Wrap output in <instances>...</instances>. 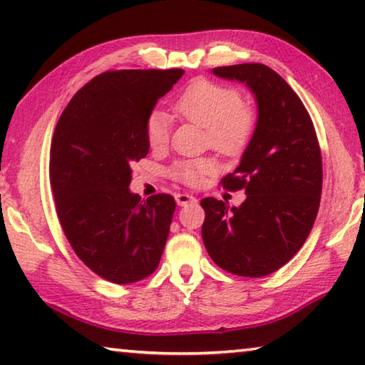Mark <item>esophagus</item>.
I'll return each mask as SVG.
<instances>
[{
  "mask_svg": "<svg viewBox=\"0 0 365 365\" xmlns=\"http://www.w3.org/2000/svg\"><path fill=\"white\" fill-rule=\"evenodd\" d=\"M175 201L178 206H187V205H195L196 197L193 195H188V193H177Z\"/></svg>",
  "mask_w": 365,
  "mask_h": 365,
  "instance_id": "esophagus-1",
  "label": "esophagus"
}]
</instances>
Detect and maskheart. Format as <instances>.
<instances>
[{"label": "heart", "mask_w": 365, "mask_h": 365, "mask_svg": "<svg viewBox=\"0 0 365 365\" xmlns=\"http://www.w3.org/2000/svg\"><path fill=\"white\" fill-rule=\"evenodd\" d=\"M174 113L206 130V141L214 151L224 156H237L250 145L257 127V113L237 88L195 80L174 101ZM146 141L153 150H163L169 141V119L160 110H154L146 119ZM217 169L209 158L178 160L169 174L185 185H197Z\"/></svg>", "instance_id": "b5f03b06"}]
</instances>
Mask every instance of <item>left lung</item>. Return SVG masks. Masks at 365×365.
I'll return each mask as SVG.
<instances>
[{
  "label": "left lung",
  "instance_id": "8db88e82",
  "mask_svg": "<svg viewBox=\"0 0 365 365\" xmlns=\"http://www.w3.org/2000/svg\"><path fill=\"white\" fill-rule=\"evenodd\" d=\"M217 77L250 86L257 127L242 163L222 187L245 190L242 206L201 200L202 242L212 261L240 277H265L304 245L322 195V154L307 109L292 86L257 63L215 67Z\"/></svg>",
  "mask_w": 365,
  "mask_h": 365
}]
</instances>
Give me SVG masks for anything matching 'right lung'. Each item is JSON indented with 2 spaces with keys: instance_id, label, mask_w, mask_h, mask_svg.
Here are the masks:
<instances>
[{
  "instance_id": "right-lung-1",
  "label": "right lung",
  "mask_w": 365,
  "mask_h": 365,
  "mask_svg": "<svg viewBox=\"0 0 365 365\" xmlns=\"http://www.w3.org/2000/svg\"><path fill=\"white\" fill-rule=\"evenodd\" d=\"M169 71H108L82 86L53 135L49 178L66 238L86 267L127 285L158 269L174 196L141 201L128 185L150 145L145 125L159 98L183 76Z\"/></svg>"
}]
</instances>
